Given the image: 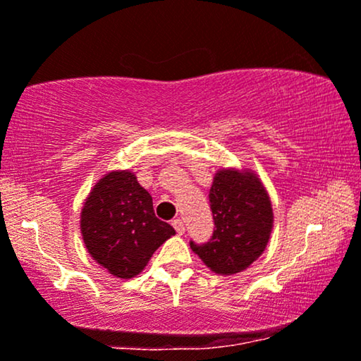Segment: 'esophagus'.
I'll return each mask as SVG.
<instances>
[{
    "label": "esophagus",
    "mask_w": 361,
    "mask_h": 361,
    "mask_svg": "<svg viewBox=\"0 0 361 361\" xmlns=\"http://www.w3.org/2000/svg\"><path fill=\"white\" fill-rule=\"evenodd\" d=\"M172 226H174L176 228V231L179 235H182L185 231V225H184V221H182L180 219H176V220H172Z\"/></svg>",
    "instance_id": "esophagus-1"
}]
</instances>
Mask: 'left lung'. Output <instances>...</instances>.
I'll use <instances>...</instances> for the list:
<instances>
[{"instance_id": "1", "label": "left lung", "mask_w": 361, "mask_h": 361, "mask_svg": "<svg viewBox=\"0 0 361 361\" xmlns=\"http://www.w3.org/2000/svg\"><path fill=\"white\" fill-rule=\"evenodd\" d=\"M214 235L190 248L216 274L231 276L263 255L273 230V207L258 176L251 171L220 169L210 187Z\"/></svg>"}]
</instances>
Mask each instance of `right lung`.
I'll return each mask as SVG.
<instances>
[{"mask_svg": "<svg viewBox=\"0 0 361 361\" xmlns=\"http://www.w3.org/2000/svg\"><path fill=\"white\" fill-rule=\"evenodd\" d=\"M83 243L92 258L115 278L140 274L167 238L176 235L157 219L149 192L131 171H113L102 177L83 204Z\"/></svg>", "mask_w": 361, "mask_h": 361, "instance_id": "add662e5", "label": "right lung"}]
</instances>
